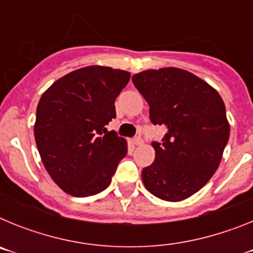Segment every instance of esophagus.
<instances>
[{"mask_svg":"<svg viewBox=\"0 0 253 253\" xmlns=\"http://www.w3.org/2000/svg\"><path fill=\"white\" fill-rule=\"evenodd\" d=\"M133 143H134V144H135V146H142V144H143V139H142V138H139V137L134 138Z\"/></svg>","mask_w":253,"mask_h":253,"instance_id":"34e87169","label":"esophagus"}]
</instances>
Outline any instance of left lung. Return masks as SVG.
Listing matches in <instances>:
<instances>
[{"instance_id":"1","label":"left lung","mask_w":253,"mask_h":253,"mask_svg":"<svg viewBox=\"0 0 253 253\" xmlns=\"http://www.w3.org/2000/svg\"><path fill=\"white\" fill-rule=\"evenodd\" d=\"M149 105V119L166 125L162 142H153L156 158L143 169L149 193L181 202L202 189L222 161L229 139L225 105L215 88L185 69H147L131 77Z\"/></svg>"}]
</instances>
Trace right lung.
I'll return each mask as SVG.
<instances>
[{
  "instance_id": "add662e5",
  "label": "right lung",
  "mask_w": 253,
  "mask_h": 253,
  "mask_svg": "<svg viewBox=\"0 0 253 253\" xmlns=\"http://www.w3.org/2000/svg\"><path fill=\"white\" fill-rule=\"evenodd\" d=\"M130 73L88 66L57 80L37 107L34 137L44 167L64 193L86 198L104 191L126 140L105 128L116 116L115 99Z\"/></svg>"
}]
</instances>
